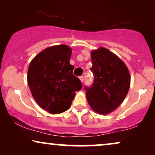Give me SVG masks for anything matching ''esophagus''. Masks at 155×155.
I'll list each match as a JSON object with an SVG mask.
<instances>
[{
	"instance_id": "34e87169",
	"label": "esophagus",
	"mask_w": 155,
	"mask_h": 155,
	"mask_svg": "<svg viewBox=\"0 0 155 155\" xmlns=\"http://www.w3.org/2000/svg\"><path fill=\"white\" fill-rule=\"evenodd\" d=\"M79 79H80V81H81V83H83V81H84V77L82 76H79Z\"/></svg>"
}]
</instances>
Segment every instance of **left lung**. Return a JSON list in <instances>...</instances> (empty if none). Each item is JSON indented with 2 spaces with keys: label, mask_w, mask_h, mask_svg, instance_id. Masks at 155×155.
I'll return each mask as SVG.
<instances>
[{
  "label": "left lung",
  "mask_w": 155,
  "mask_h": 155,
  "mask_svg": "<svg viewBox=\"0 0 155 155\" xmlns=\"http://www.w3.org/2000/svg\"><path fill=\"white\" fill-rule=\"evenodd\" d=\"M94 81L85 87L88 103L95 112L109 114L122 104L130 86V75L125 63L106 48L91 52Z\"/></svg>",
  "instance_id": "left-lung-1"
}]
</instances>
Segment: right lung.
<instances>
[{
	"label": "right lung",
	"mask_w": 155,
	"mask_h": 155,
	"mask_svg": "<svg viewBox=\"0 0 155 155\" xmlns=\"http://www.w3.org/2000/svg\"><path fill=\"white\" fill-rule=\"evenodd\" d=\"M72 49L65 45L45 49L29 65L28 83L33 98L45 110L59 114L67 110L81 89L80 80L73 74L70 64Z\"/></svg>",
	"instance_id": "obj_1"
}]
</instances>
